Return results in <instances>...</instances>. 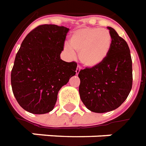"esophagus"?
<instances>
[{"label": "esophagus", "mask_w": 146, "mask_h": 146, "mask_svg": "<svg viewBox=\"0 0 146 146\" xmlns=\"http://www.w3.org/2000/svg\"><path fill=\"white\" fill-rule=\"evenodd\" d=\"M80 70H81V67H80L79 65H78V67H77V68H76V71H75V72H76V75H78V73H79Z\"/></svg>", "instance_id": "34e87169"}]
</instances>
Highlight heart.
Instances as JSON below:
<instances>
[{
  "mask_svg": "<svg viewBox=\"0 0 146 146\" xmlns=\"http://www.w3.org/2000/svg\"><path fill=\"white\" fill-rule=\"evenodd\" d=\"M112 36L109 31L99 27H83L75 30L65 50L78 53L79 60L87 68L98 67L111 51Z\"/></svg>",
  "mask_w": 146,
  "mask_h": 146,
  "instance_id": "1",
  "label": "heart"
}]
</instances>
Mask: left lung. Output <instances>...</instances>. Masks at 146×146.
<instances>
[{
    "label": "left lung",
    "instance_id": "obj_1",
    "mask_svg": "<svg viewBox=\"0 0 146 146\" xmlns=\"http://www.w3.org/2000/svg\"><path fill=\"white\" fill-rule=\"evenodd\" d=\"M112 45L107 58L95 68H86L78 73V91L85 106L91 111L103 113L119 108L132 88V60L123 38L108 27Z\"/></svg>",
    "mask_w": 146,
    "mask_h": 146
}]
</instances>
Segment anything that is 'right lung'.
I'll return each instance as SVG.
<instances>
[{"label": "right lung", "instance_id": "1", "mask_svg": "<svg viewBox=\"0 0 146 146\" xmlns=\"http://www.w3.org/2000/svg\"><path fill=\"white\" fill-rule=\"evenodd\" d=\"M69 29L53 24L37 27L26 36L11 73L13 94L33 114L54 108L60 88L75 75L77 64L60 59Z\"/></svg>", "mask_w": 146, "mask_h": 146}]
</instances>
